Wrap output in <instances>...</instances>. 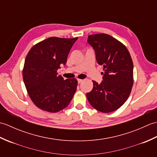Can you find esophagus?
<instances>
[{
	"label": "esophagus",
	"instance_id": "34e87169",
	"mask_svg": "<svg viewBox=\"0 0 157 157\" xmlns=\"http://www.w3.org/2000/svg\"><path fill=\"white\" fill-rule=\"evenodd\" d=\"M78 82L79 84H80V83H82L83 82V79H78Z\"/></svg>",
	"mask_w": 157,
	"mask_h": 157
}]
</instances>
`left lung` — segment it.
<instances>
[{
  "label": "left lung",
  "mask_w": 157,
  "mask_h": 157,
  "mask_svg": "<svg viewBox=\"0 0 157 157\" xmlns=\"http://www.w3.org/2000/svg\"><path fill=\"white\" fill-rule=\"evenodd\" d=\"M98 64L103 66V80L93 82L86 96L92 107L102 113H111L124 104L134 84L133 61L126 46L106 34L88 36Z\"/></svg>",
  "instance_id": "8db88e82"
}]
</instances>
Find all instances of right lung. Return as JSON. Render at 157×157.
<instances>
[{
	"instance_id": "obj_1",
	"label": "right lung",
	"mask_w": 157,
	"mask_h": 157,
	"mask_svg": "<svg viewBox=\"0 0 157 157\" xmlns=\"http://www.w3.org/2000/svg\"><path fill=\"white\" fill-rule=\"evenodd\" d=\"M51 37L33 46L25 60L23 79L26 90L38 108L50 113L64 109L76 91L75 78L64 80L57 70L65 65L72 46L78 40Z\"/></svg>"
}]
</instances>
